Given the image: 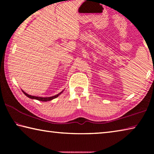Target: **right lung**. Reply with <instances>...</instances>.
I'll use <instances>...</instances> for the list:
<instances>
[{"label": "right lung", "instance_id": "add662e5", "mask_svg": "<svg viewBox=\"0 0 154 154\" xmlns=\"http://www.w3.org/2000/svg\"><path fill=\"white\" fill-rule=\"evenodd\" d=\"M22 91L23 93H24L26 96H28V98H31V99H35V100H37L43 101V102H47V101L51 100H53V99H54V98H56L58 97V96L60 95L61 94H62V92H63L64 90H62L61 92H60L59 94H56V95H55V96H50V97H38V96H31V95H30V94H28L27 93H26L24 90H22Z\"/></svg>", "mask_w": 154, "mask_h": 154}]
</instances>
